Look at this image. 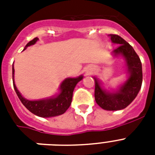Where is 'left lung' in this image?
Masks as SVG:
<instances>
[{
	"mask_svg": "<svg viewBox=\"0 0 155 155\" xmlns=\"http://www.w3.org/2000/svg\"><path fill=\"white\" fill-rule=\"evenodd\" d=\"M113 44L119 45L112 54L121 57L125 60L127 70V80L117 90L104 89L101 82L97 77L95 80V100L103 109L117 111L124 109L135 99L142 83V68L140 58L125 40L117 35H109Z\"/></svg>",
	"mask_w": 155,
	"mask_h": 155,
	"instance_id": "1",
	"label": "left lung"
}]
</instances>
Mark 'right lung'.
<instances>
[{
	"label": "right lung",
	"mask_w": 155,
	"mask_h": 155,
	"mask_svg": "<svg viewBox=\"0 0 155 155\" xmlns=\"http://www.w3.org/2000/svg\"><path fill=\"white\" fill-rule=\"evenodd\" d=\"M38 38H35L28 42L23 51H25L28 47L35 44L38 42ZM83 78L84 76L82 75L76 78H67L60 84L59 92L58 94L46 99L30 101L23 97L16 87L14 82V68L13 64V87L18 98L28 110L34 113L35 115L41 117H52L62 115L65 113L71 105L72 101L73 91L75 89V86Z\"/></svg>",
	"instance_id": "right-lung-1"
}]
</instances>
